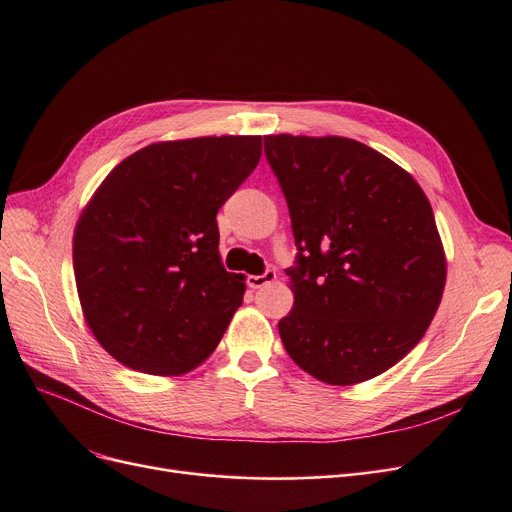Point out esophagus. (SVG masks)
I'll return each instance as SVG.
<instances>
[{
    "label": "esophagus",
    "mask_w": 512,
    "mask_h": 512,
    "mask_svg": "<svg viewBox=\"0 0 512 512\" xmlns=\"http://www.w3.org/2000/svg\"><path fill=\"white\" fill-rule=\"evenodd\" d=\"M275 271H265L262 275H247V286L250 288H262V286H267L269 282H273L275 280Z\"/></svg>",
    "instance_id": "obj_1"
}]
</instances>
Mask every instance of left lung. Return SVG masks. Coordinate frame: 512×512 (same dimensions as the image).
Listing matches in <instances>:
<instances>
[{"instance_id":"obj_1","label":"left lung","mask_w":512,"mask_h":512,"mask_svg":"<svg viewBox=\"0 0 512 512\" xmlns=\"http://www.w3.org/2000/svg\"><path fill=\"white\" fill-rule=\"evenodd\" d=\"M286 196L297 265L277 322L290 359L348 386L380 376L421 342L446 282L444 247L410 173L342 136H265Z\"/></svg>"}]
</instances>
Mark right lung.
<instances>
[{
	"mask_svg": "<svg viewBox=\"0 0 512 512\" xmlns=\"http://www.w3.org/2000/svg\"><path fill=\"white\" fill-rule=\"evenodd\" d=\"M260 153V136L153 143L91 196L74 228V277L89 329L113 359L177 376L220 344L245 277L222 267L215 215Z\"/></svg>",
	"mask_w": 512,
	"mask_h": 512,
	"instance_id": "obj_1",
	"label": "right lung"
}]
</instances>
